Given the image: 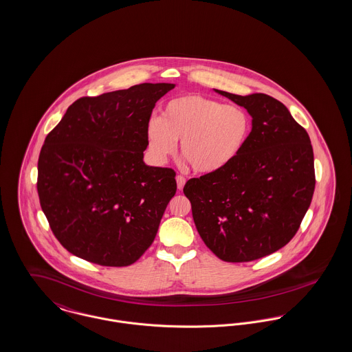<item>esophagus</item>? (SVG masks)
I'll list each match as a JSON object with an SVG mask.
<instances>
[{
    "label": "esophagus",
    "mask_w": 352,
    "mask_h": 352,
    "mask_svg": "<svg viewBox=\"0 0 352 352\" xmlns=\"http://www.w3.org/2000/svg\"><path fill=\"white\" fill-rule=\"evenodd\" d=\"M175 179H177V188L181 191V190L184 189V186H185L186 179H185V177H182V175H177Z\"/></svg>",
    "instance_id": "1"
}]
</instances>
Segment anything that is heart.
Returning a JSON list of instances; mask_svg holds the SVG:
<instances>
[{
	"instance_id": "obj_1",
	"label": "heart",
	"mask_w": 352,
	"mask_h": 352,
	"mask_svg": "<svg viewBox=\"0 0 352 352\" xmlns=\"http://www.w3.org/2000/svg\"><path fill=\"white\" fill-rule=\"evenodd\" d=\"M252 131V118L240 106L186 94L170 99L161 118L146 127L147 148L154 162L164 163L175 153L197 173H216L237 160Z\"/></svg>"
}]
</instances>
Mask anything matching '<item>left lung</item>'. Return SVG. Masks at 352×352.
<instances>
[{
	"instance_id": "8db88e82",
	"label": "left lung",
	"mask_w": 352,
	"mask_h": 352,
	"mask_svg": "<svg viewBox=\"0 0 352 352\" xmlns=\"http://www.w3.org/2000/svg\"><path fill=\"white\" fill-rule=\"evenodd\" d=\"M214 91L248 111L250 136L234 162L191 178L184 192L201 239L218 258L253 261L296 234L315 190L314 150L307 131L274 98Z\"/></svg>"
}]
</instances>
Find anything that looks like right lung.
I'll return each instance as SVG.
<instances>
[{
  "label": "right lung",
  "mask_w": 352,
  "mask_h": 352,
  "mask_svg": "<svg viewBox=\"0 0 352 352\" xmlns=\"http://www.w3.org/2000/svg\"><path fill=\"white\" fill-rule=\"evenodd\" d=\"M170 82H143L71 104L47 135L37 191L54 237L72 254L127 267L154 241L177 191L173 168L147 166L146 127Z\"/></svg>",
  "instance_id": "1"
}]
</instances>
